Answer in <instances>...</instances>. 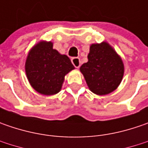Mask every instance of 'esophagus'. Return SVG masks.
Here are the masks:
<instances>
[{
	"label": "esophagus",
	"instance_id": "34e87169",
	"mask_svg": "<svg viewBox=\"0 0 148 148\" xmlns=\"http://www.w3.org/2000/svg\"><path fill=\"white\" fill-rule=\"evenodd\" d=\"M71 62L76 68H79L81 66V61H80V58H73L71 59Z\"/></svg>",
	"mask_w": 148,
	"mask_h": 148
}]
</instances>
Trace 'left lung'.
Instances as JSON below:
<instances>
[{
	"label": "left lung",
	"mask_w": 148,
	"mask_h": 148,
	"mask_svg": "<svg viewBox=\"0 0 148 148\" xmlns=\"http://www.w3.org/2000/svg\"><path fill=\"white\" fill-rule=\"evenodd\" d=\"M88 62L81 66L90 91L105 95L115 90L122 82L124 65L121 57L107 42L92 43L87 55Z\"/></svg>",
	"instance_id": "1"
}]
</instances>
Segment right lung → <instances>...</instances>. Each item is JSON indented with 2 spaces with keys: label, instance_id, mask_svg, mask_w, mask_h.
Here are the masks:
<instances>
[{
  "label": "right lung",
  "instance_id": "add662e5",
  "mask_svg": "<svg viewBox=\"0 0 148 148\" xmlns=\"http://www.w3.org/2000/svg\"><path fill=\"white\" fill-rule=\"evenodd\" d=\"M53 45L43 40L36 43L29 50L25 65L30 86L44 95L58 94L66 75L75 69L70 58L53 49Z\"/></svg>",
  "mask_w": 148,
  "mask_h": 148
}]
</instances>
